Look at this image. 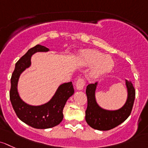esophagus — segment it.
Instances as JSON below:
<instances>
[{
	"instance_id": "1",
	"label": "esophagus",
	"mask_w": 148,
	"mask_h": 148,
	"mask_svg": "<svg viewBox=\"0 0 148 148\" xmlns=\"http://www.w3.org/2000/svg\"><path fill=\"white\" fill-rule=\"evenodd\" d=\"M75 86H76V88H77L78 90H83V88H84V86H85L84 80L82 78L78 79V80L76 81Z\"/></svg>"
}]
</instances>
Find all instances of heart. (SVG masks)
<instances>
[{
    "instance_id": "heart-1",
    "label": "heart",
    "mask_w": 148,
    "mask_h": 148,
    "mask_svg": "<svg viewBox=\"0 0 148 148\" xmlns=\"http://www.w3.org/2000/svg\"><path fill=\"white\" fill-rule=\"evenodd\" d=\"M76 62L83 66L93 65L90 75L92 77L110 72L114 67V61L110 56H105L104 53L94 49H87L80 51L76 58Z\"/></svg>"
}]
</instances>
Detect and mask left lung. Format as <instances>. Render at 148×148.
Segmentation results:
<instances>
[{
    "label": "left lung",
    "mask_w": 148,
    "mask_h": 148,
    "mask_svg": "<svg viewBox=\"0 0 148 148\" xmlns=\"http://www.w3.org/2000/svg\"><path fill=\"white\" fill-rule=\"evenodd\" d=\"M127 98L125 103L116 110H108L100 108L95 100L97 82L89 84L86 88L88 106L85 110V120L92 128L98 130H109L125 121L132 111L135 97V90L131 81L125 80Z\"/></svg>",
    "instance_id": "1"
}]
</instances>
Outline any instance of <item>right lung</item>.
<instances>
[{
	"label": "right lung",
	"instance_id": "1",
	"mask_svg": "<svg viewBox=\"0 0 148 148\" xmlns=\"http://www.w3.org/2000/svg\"><path fill=\"white\" fill-rule=\"evenodd\" d=\"M49 49L37 45L29 49L16 63L10 83V100L18 118L25 124L37 129H47L60 124L63 119V110L67 100L74 93L72 82L60 85L50 101L38 106H30L22 100L18 92L21 74L31 65V56L37 52H48Z\"/></svg>",
	"mask_w": 148,
	"mask_h": 148
}]
</instances>
